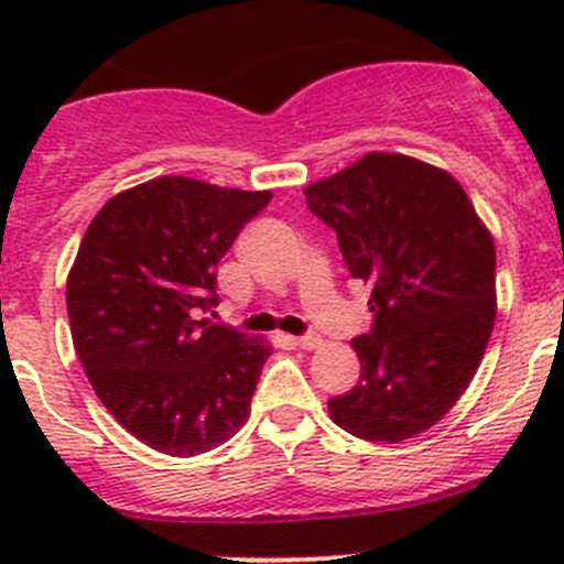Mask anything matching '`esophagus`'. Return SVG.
Wrapping results in <instances>:
<instances>
[{"mask_svg": "<svg viewBox=\"0 0 564 564\" xmlns=\"http://www.w3.org/2000/svg\"><path fill=\"white\" fill-rule=\"evenodd\" d=\"M294 346H300V349H316V346H322V338L318 335H303V338H292Z\"/></svg>", "mask_w": 564, "mask_h": 564, "instance_id": "34e87169", "label": "esophagus"}]
</instances>
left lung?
I'll use <instances>...</instances> for the list:
<instances>
[{
	"instance_id": "left-lung-1",
	"label": "left lung",
	"mask_w": 564,
	"mask_h": 564,
	"mask_svg": "<svg viewBox=\"0 0 564 564\" xmlns=\"http://www.w3.org/2000/svg\"><path fill=\"white\" fill-rule=\"evenodd\" d=\"M333 226L377 322L351 340L360 382L329 398L333 423L368 442L412 440L469 388L497 318V250L451 172L398 152H368L305 187Z\"/></svg>"
}]
</instances>
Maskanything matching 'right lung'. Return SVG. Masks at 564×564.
Returning a JSON list of instances; mask_svg holds the SVG:
<instances>
[{
    "mask_svg": "<svg viewBox=\"0 0 564 564\" xmlns=\"http://www.w3.org/2000/svg\"><path fill=\"white\" fill-rule=\"evenodd\" d=\"M270 198L158 176L108 198L78 246L73 346L100 403L152 451L198 456L246 425L272 346L196 311L218 305V261Z\"/></svg>",
    "mask_w": 564,
    "mask_h": 564,
    "instance_id": "right-lung-1",
    "label": "right lung"
}]
</instances>
